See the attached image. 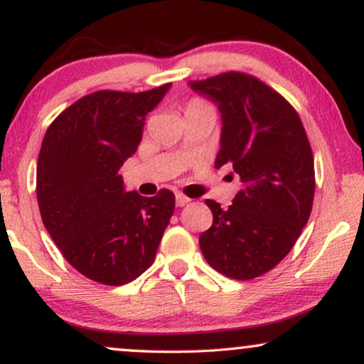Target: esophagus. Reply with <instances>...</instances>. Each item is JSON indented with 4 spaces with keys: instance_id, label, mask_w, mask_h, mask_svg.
<instances>
[{
    "instance_id": "1",
    "label": "esophagus",
    "mask_w": 364,
    "mask_h": 364,
    "mask_svg": "<svg viewBox=\"0 0 364 364\" xmlns=\"http://www.w3.org/2000/svg\"><path fill=\"white\" fill-rule=\"evenodd\" d=\"M176 203H177V207H186L187 203H191V198L183 196V193H177V196H176Z\"/></svg>"
}]
</instances>
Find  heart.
Listing matches in <instances>:
<instances>
[{"label":"heart","instance_id":"heart-1","mask_svg":"<svg viewBox=\"0 0 364 364\" xmlns=\"http://www.w3.org/2000/svg\"><path fill=\"white\" fill-rule=\"evenodd\" d=\"M202 107H208V106H207V104L200 102V101H192V102L187 106V111H186V112H188V111H196V109H202Z\"/></svg>","mask_w":364,"mask_h":364}]
</instances>
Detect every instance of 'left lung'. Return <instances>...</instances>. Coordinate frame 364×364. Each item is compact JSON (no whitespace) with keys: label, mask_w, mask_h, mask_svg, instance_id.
I'll return each mask as SVG.
<instances>
[{"label":"left lung","mask_w":364,"mask_h":364,"mask_svg":"<svg viewBox=\"0 0 364 364\" xmlns=\"http://www.w3.org/2000/svg\"><path fill=\"white\" fill-rule=\"evenodd\" d=\"M222 114L215 167L240 177L232 205L207 198L213 223L198 243L205 260L233 280H252L288 255L310 218L315 164L305 127L285 97L245 73L188 82Z\"/></svg>","instance_id":"8db88e82"}]
</instances>
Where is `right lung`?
Returning <instances> with one entry per match:
<instances>
[{
    "mask_svg": "<svg viewBox=\"0 0 364 364\" xmlns=\"http://www.w3.org/2000/svg\"><path fill=\"white\" fill-rule=\"evenodd\" d=\"M168 89L171 82L144 92H92L59 114L44 134L36 168L43 223L64 258L102 285L142 275L171 222V191L142 197L126 192L119 176L137 151L146 116Z\"/></svg>",
    "mask_w": 364,
    "mask_h": 364,
    "instance_id": "add662e5",
    "label": "right lung"
}]
</instances>
